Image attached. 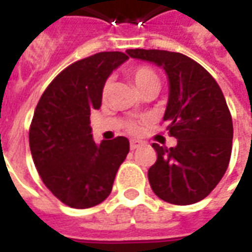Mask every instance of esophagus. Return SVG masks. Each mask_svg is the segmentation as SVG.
Segmentation results:
<instances>
[{
    "label": "esophagus",
    "instance_id": "34e87169",
    "mask_svg": "<svg viewBox=\"0 0 252 252\" xmlns=\"http://www.w3.org/2000/svg\"><path fill=\"white\" fill-rule=\"evenodd\" d=\"M140 146H142V142H139V140H131V143H129V148L131 150H136Z\"/></svg>",
    "mask_w": 252,
    "mask_h": 252
}]
</instances>
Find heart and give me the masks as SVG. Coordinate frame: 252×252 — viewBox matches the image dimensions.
<instances>
[{
    "label": "heart",
    "instance_id": "1",
    "mask_svg": "<svg viewBox=\"0 0 252 252\" xmlns=\"http://www.w3.org/2000/svg\"><path fill=\"white\" fill-rule=\"evenodd\" d=\"M126 75L133 82V85L136 86V89L140 93H143L147 89L159 88V77L153 67L146 66V64L132 66L126 70ZM108 89H109V85L106 83L104 89H102V97L104 98H106V95H108ZM126 131L129 132V133L136 135L140 131V128H139L136 123L131 121V123L126 124Z\"/></svg>",
    "mask_w": 252,
    "mask_h": 252
}]
</instances>
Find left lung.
Masks as SVG:
<instances>
[{
  "instance_id": "left-lung-1",
  "label": "left lung",
  "mask_w": 252,
  "mask_h": 252,
  "mask_svg": "<svg viewBox=\"0 0 252 252\" xmlns=\"http://www.w3.org/2000/svg\"><path fill=\"white\" fill-rule=\"evenodd\" d=\"M126 52L163 67L169 77L163 121L177 146L153 144L158 158L148 169L151 189L174 205L204 200L225 174L232 151V117L221 89L200 63L184 54L142 48Z\"/></svg>"
}]
</instances>
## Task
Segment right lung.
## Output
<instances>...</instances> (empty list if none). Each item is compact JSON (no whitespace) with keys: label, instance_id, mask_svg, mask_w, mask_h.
<instances>
[{"label":"right lung","instance_id":"1","mask_svg":"<svg viewBox=\"0 0 252 252\" xmlns=\"http://www.w3.org/2000/svg\"><path fill=\"white\" fill-rule=\"evenodd\" d=\"M128 59L124 52H98L66 67L41 94L30 126V148L43 184L77 209L101 204L129 153L124 136L93 140L90 112L101 108L110 72Z\"/></svg>","mask_w":252,"mask_h":252}]
</instances>
